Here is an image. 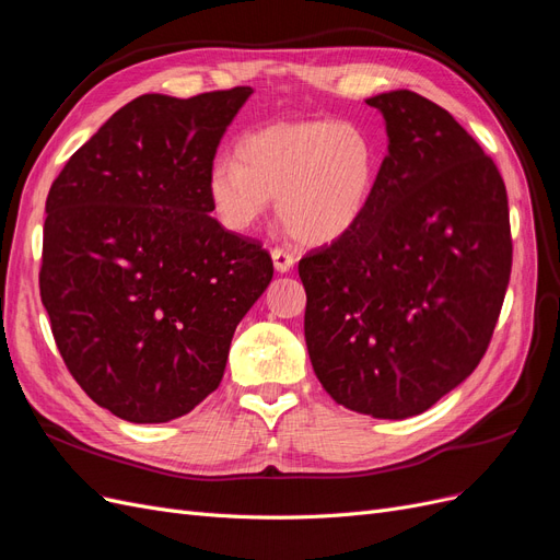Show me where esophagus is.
Wrapping results in <instances>:
<instances>
[{
  "label": "esophagus",
  "mask_w": 560,
  "mask_h": 560,
  "mask_svg": "<svg viewBox=\"0 0 560 560\" xmlns=\"http://www.w3.org/2000/svg\"><path fill=\"white\" fill-rule=\"evenodd\" d=\"M271 257H273V266H276L278 273L292 271V266H294V261H296L292 253H287V249H280V247L271 249Z\"/></svg>",
  "instance_id": "obj_1"
}]
</instances>
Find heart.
Wrapping results in <instances>:
<instances>
[{
    "label": "heart",
    "instance_id": "heart-1",
    "mask_svg": "<svg viewBox=\"0 0 560 560\" xmlns=\"http://www.w3.org/2000/svg\"><path fill=\"white\" fill-rule=\"evenodd\" d=\"M377 168V141L359 122H273L241 137L236 160H215L206 195L231 234H247L276 199L280 222L299 243L329 245L363 218Z\"/></svg>",
    "mask_w": 560,
    "mask_h": 560
}]
</instances>
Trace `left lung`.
<instances>
[{"mask_svg": "<svg viewBox=\"0 0 560 560\" xmlns=\"http://www.w3.org/2000/svg\"><path fill=\"white\" fill-rule=\"evenodd\" d=\"M387 127L359 224L299 261L313 371L347 410L405 419L485 357L512 271L505 183L452 115L410 90L365 100Z\"/></svg>", "mask_w": 560, "mask_h": 560, "instance_id": "left-lung-1", "label": "left lung"}]
</instances>
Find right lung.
Wrapping results in <instances>:
<instances>
[{"label": "right lung", "instance_id": "add662e5", "mask_svg": "<svg viewBox=\"0 0 560 560\" xmlns=\"http://www.w3.org/2000/svg\"><path fill=\"white\" fill-rule=\"evenodd\" d=\"M249 94H141L48 191L38 287L57 350L125 421L164 423L213 394L238 322L273 278L271 255L210 218L206 195Z\"/></svg>", "mask_w": 560, "mask_h": 560}]
</instances>
